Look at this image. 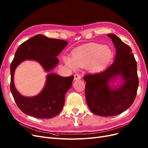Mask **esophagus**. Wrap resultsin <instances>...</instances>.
Here are the masks:
<instances>
[{"label":"esophagus","instance_id":"esophagus-1","mask_svg":"<svg viewBox=\"0 0 148 148\" xmlns=\"http://www.w3.org/2000/svg\"><path fill=\"white\" fill-rule=\"evenodd\" d=\"M81 79V76L79 74H75L74 75V80H80Z\"/></svg>","mask_w":148,"mask_h":148}]
</instances>
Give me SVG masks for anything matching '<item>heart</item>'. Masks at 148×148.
<instances>
[{
	"mask_svg": "<svg viewBox=\"0 0 148 148\" xmlns=\"http://www.w3.org/2000/svg\"><path fill=\"white\" fill-rule=\"evenodd\" d=\"M112 55V51L109 47L91 43L74 50L71 57L64 56L63 61L71 68L87 66L90 72L97 73L107 66Z\"/></svg>",
	"mask_w": 148,
	"mask_h": 148,
	"instance_id": "1",
	"label": "heart"
}]
</instances>
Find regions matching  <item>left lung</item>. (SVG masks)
Wrapping results in <instances>:
<instances>
[{
    "label": "left lung",
    "mask_w": 148,
    "mask_h": 148,
    "mask_svg": "<svg viewBox=\"0 0 148 148\" xmlns=\"http://www.w3.org/2000/svg\"><path fill=\"white\" fill-rule=\"evenodd\" d=\"M116 49L112 65L99 73L84 76L85 97L91 111L103 117L116 115L126 111L136 99L138 86L137 62L132 49L116 36L109 34ZM120 77L119 88L110 84Z\"/></svg>",
    "instance_id": "left-lung-1"
}]
</instances>
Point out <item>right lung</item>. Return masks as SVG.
Instances as JSON below:
<instances>
[{
	"label": "right lung",
	"instance_id": "right-lung-1",
	"mask_svg": "<svg viewBox=\"0 0 148 148\" xmlns=\"http://www.w3.org/2000/svg\"><path fill=\"white\" fill-rule=\"evenodd\" d=\"M68 43L65 40L37 34L17 48L10 66V90L17 105L23 113L38 119H51L62 111L65 94L72 86L73 75L61 77L55 73L49 74L40 93L34 97H24L15 88L14 74L17 66L26 60H35L46 72L51 71L59 63L56 57Z\"/></svg>",
	"mask_w": 148,
	"mask_h": 148
}]
</instances>
